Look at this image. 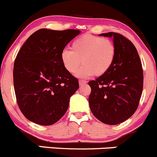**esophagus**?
<instances>
[{"label": "esophagus", "mask_w": 157, "mask_h": 157, "mask_svg": "<svg viewBox=\"0 0 157 157\" xmlns=\"http://www.w3.org/2000/svg\"><path fill=\"white\" fill-rule=\"evenodd\" d=\"M78 83H79V86H83V85H86L87 82L85 81V80H79Z\"/></svg>", "instance_id": "1"}]
</instances>
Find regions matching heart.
<instances>
[{
    "mask_svg": "<svg viewBox=\"0 0 157 157\" xmlns=\"http://www.w3.org/2000/svg\"><path fill=\"white\" fill-rule=\"evenodd\" d=\"M116 57V47L110 40L92 35H84L76 38L71 44V50L64 49L60 55L61 62L68 73L88 78L95 75L102 76L113 66Z\"/></svg>",
    "mask_w": 157,
    "mask_h": 157,
    "instance_id": "b5f03b06",
    "label": "heart"
}]
</instances>
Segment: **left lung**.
<instances>
[{
    "mask_svg": "<svg viewBox=\"0 0 157 157\" xmlns=\"http://www.w3.org/2000/svg\"><path fill=\"white\" fill-rule=\"evenodd\" d=\"M99 36L113 38L116 57L105 75L89 82V103L92 114L103 123L116 125L130 118L137 109L143 87V72L134 44L118 33Z\"/></svg>",
    "mask_w": 157,
    "mask_h": 157,
    "instance_id": "left-lung-1",
    "label": "left lung"
}]
</instances>
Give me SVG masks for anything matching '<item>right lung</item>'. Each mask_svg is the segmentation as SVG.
<instances>
[{
  "instance_id": "obj_1",
  "label": "right lung",
  "mask_w": 157,
  "mask_h": 157,
  "mask_svg": "<svg viewBox=\"0 0 157 157\" xmlns=\"http://www.w3.org/2000/svg\"><path fill=\"white\" fill-rule=\"evenodd\" d=\"M79 30L42 28L27 39L14 65V87L21 111L31 122L50 126L66 113L78 81L64 68L60 55Z\"/></svg>"
}]
</instances>
